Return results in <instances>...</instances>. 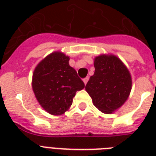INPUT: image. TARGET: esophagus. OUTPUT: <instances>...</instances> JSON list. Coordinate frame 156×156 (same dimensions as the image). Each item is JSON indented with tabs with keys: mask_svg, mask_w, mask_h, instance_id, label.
<instances>
[{
	"mask_svg": "<svg viewBox=\"0 0 156 156\" xmlns=\"http://www.w3.org/2000/svg\"><path fill=\"white\" fill-rule=\"evenodd\" d=\"M88 80H89V77H87V78H85L84 79H83V83H84V84H87L88 82Z\"/></svg>",
	"mask_w": 156,
	"mask_h": 156,
	"instance_id": "34e87169",
	"label": "esophagus"
}]
</instances>
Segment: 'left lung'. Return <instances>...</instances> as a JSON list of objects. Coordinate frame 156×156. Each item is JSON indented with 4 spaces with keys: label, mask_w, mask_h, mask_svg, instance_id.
Here are the masks:
<instances>
[{
    "label": "left lung",
    "mask_w": 156,
    "mask_h": 156,
    "mask_svg": "<svg viewBox=\"0 0 156 156\" xmlns=\"http://www.w3.org/2000/svg\"><path fill=\"white\" fill-rule=\"evenodd\" d=\"M95 73L86 85V90L95 108L110 114L120 108L130 94L129 71L115 55L102 54L94 60Z\"/></svg>",
    "instance_id": "obj_1"
}]
</instances>
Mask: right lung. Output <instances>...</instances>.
I'll use <instances>...</instances> for the list:
<instances>
[{
	"mask_svg": "<svg viewBox=\"0 0 156 156\" xmlns=\"http://www.w3.org/2000/svg\"><path fill=\"white\" fill-rule=\"evenodd\" d=\"M69 57L60 51L52 52L35 67L32 89L36 100L51 115L65 113L78 90L85 85L69 64Z\"/></svg>",
	"mask_w": 156,
	"mask_h": 156,
	"instance_id": "obj_1",
	"label": "right lung"
}]
</instances>
